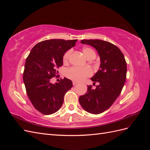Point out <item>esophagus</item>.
<instances>
[{"instance_id":"esophagus-1","label":"esophagus","mask_w":150,"mask_h":150,"mask_svg":"<svg viewBox=\"0 0 150 150\" xmlns=\"http://www.w3.org/2000/svg\"><path fill=\"white\" fill-rule=\"evenodd\" d=\"M78 84V83L76 82V81H73V82H72V84H73L74 86L76 85V84Z\"/></svg>"}]
</instances>
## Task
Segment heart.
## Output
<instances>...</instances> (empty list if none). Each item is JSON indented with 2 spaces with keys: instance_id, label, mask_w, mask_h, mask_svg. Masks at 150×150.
<instances>
[{
  "instance_id": "obj_1",
  "label": "heart",
  "mask_w": 150,
  "mask_h": 150,
  "mask_svg": "<svg viewBox=\"0 0 150 150\" xmlns=\"http://www.w3.org/2000/svg\"><path fill=\"white\" fill-rule=\"evenodd\" d=\"M83 53L84 56L88 59H94L96 57V53L91 48L88 47H84L82 49ZM71 53V50L67 51L63 56V61L66 63L69 60V56ZM92 75V71L89 67H72L67 69L66 71V76L74 81H81L88 77Z\"/></svg>"
}]
</instances>
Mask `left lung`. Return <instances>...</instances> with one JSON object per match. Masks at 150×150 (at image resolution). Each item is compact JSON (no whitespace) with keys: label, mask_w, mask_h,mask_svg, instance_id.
Returning <instances> with one entry per match:
<instances>
[{"label":"left lung","mask_w":150,"mask_h":150,"mask_svg":"<svg viewBox=\"0 0 150 150\" xmlns=\"http://www.w3.org/2000/svg\"><path fill=\"white\" fill-rule=\"evenodd\" d=\"M81 43L96 49L101 64L99 69L91 78L99 85L94 89L89 86L88 93L80 96L79 101L85 111L100 114L110 108L120 96L126 79V62L120 49L105 40L84 39Z\"/></svg>","instance_id":"obj_1"}]
</instances>
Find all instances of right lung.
I'll return each mask as SVG.
<instances>
[{
    "mask_svg": "<svg viewBox=\"0 0 150 150\" xmlns=\"http://www.w3.org/2000/svg\"><path fill=\"white\" fill-rule=\"evenodd\" d=\"M76 39H49L39 42L27 57L23 81L27 94L34 107L43 115H49L61 108L64 95L72 87V81L64 78L52 84L56 68L63 64L64 54L74 47Z\"/></svg>",
    "mask_w": 150,
    "mask_h": 150,
    "instance_id": "obj_1",
    "label": "right lung"
}]
</instances>
